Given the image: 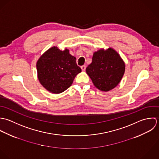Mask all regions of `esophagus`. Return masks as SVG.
I'll return each mask as SVG.
<instances>
[{
	"label": "esophagus",
	"mask_w": 159,
	"mask_h": 159,
	"mask_svg": "<svg viewBox=\"0 0 159 159\" xmlns=\"http://www.w3.org/2000/svg\"><path fill=\"white\" fill-rule=\"evenodd\" d=\"M81 69L82 70V71H85V69H86V66L85 65H83L81 66Z\"/></svg>",
	"instance_id": "1"
}]
</instances>
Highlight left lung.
Returning a JSON list of instances; mask_svg holds the SVG:
<instances>
[{
  "instance_id": "obj_1",
  "label": "left lung",
  "mask_w": 159,
  "mask_h": 159,
  "mask_svg": "<svg viewBox=\"0 0 159 159\" xmlns=\"http://www.w3.org/2000/svg\"><path fill=\"white\" fill-rule=\"evenodd\" d=\"M125 67V63L119 55L109 48L94 53L92 63L86 68V72L97 89L108 92L120 82Z\"/></svg>"
}]
</instances>
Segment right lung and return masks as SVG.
<instances>
[{
    "label": "right lung",
    "instance_id": "obj_1",
    "mask_svg": "<svg viewBox=\"0 0 159 159\" xmlns=\"http://www.w3.org/2000/svg\"><path fill=\"white\" fill-rule=\"evenodd\" d=\"M38 79L48 91L60 93L72 84L75 76L82 71L75 58L67 49L60 50L53 47L40 57L37 63Z\"/></svg>",
    "mask_w": 159,
    "mask_h": 159
}]
</instances>
